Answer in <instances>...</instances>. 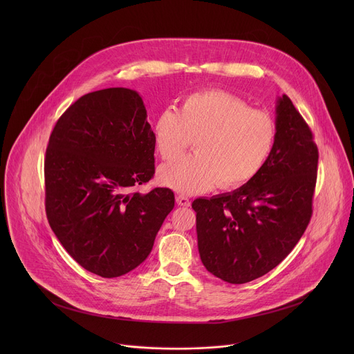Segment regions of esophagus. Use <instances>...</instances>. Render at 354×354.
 <instances>
[{
    "mask_svg": "<svg viewBox=\"0 0 354 354\" xmlns=\"http://www.w3.org/2000/svg\"><path fill=\"white\" fill-rule=\"evenodd\" d=\"M176 203H178L179 206L189 207V206H190V200H189L186 196H183V194H178V196H176Z\"/></svg>",
    "mask_w": 354,
    "mask_h": 354,
    "instance_id": "esophagus-1",
    "label": "esophagus"
}]
</instances>
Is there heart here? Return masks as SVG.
I'll return each mask as SVG.
<instances>
[{"instance_id": "obj_1", "label": "heart", "mask_w": 354, "mask_h": 354, "mask_svg": "<svg viewBox=\"0 0 354 354\" xmlns=\"http://www.w3.org/2000/svg\"><path fill=\"white\" fill-rule=\"evenodd\" d=\"M158 154L171 161L194 140L196 154L158 169V182L178 193L194 194L217 185L236 189L266 165L276 142L274 120L241 97L220 89L183 97L179 112L164 109L153 123Z\"/></svg>"}]
</instances>
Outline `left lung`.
Listing matches in <instances>:
<instances>
[{
	"mask_svg": "<svg viewBox=\"0 0 354 354\" xmlns=\"http://www.w3.org/2000/svg\"><path fill=\"white\" fill-rule=\"evenodd\" d=\"M317 171L313 133L283 95L276 102V142L263 169L234 192L192 203L205 268L231 284L274 269L311 220Z\"/></svg>",
	"mask_w": 354,
	"mask_h": 354,
	"instance_id": "1",
	"label": "left lung"
}]
</instances>
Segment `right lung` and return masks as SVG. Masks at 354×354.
Returning a JSON list of instances; mask_svg holds the SVG:
<instances>
[{
    "instance_id": "obj_1",
    "label": "right lung",
    "mask_w": 354,
    "mask_h": 354,
    "mask_svg": "<svg viewBox=\"0 0 354 354\" xmlns=\"http://www.w3.org/2000/svg\"><path fill=\"white\" fill-rule=\"evenodd\" d=\"M154 149L142 99L129 88L86 93L57 120L44 158L46 214L88 272L123 276L153 249L174 192L129 190L154 176Z\"/></svg>"
}]
</instances>
